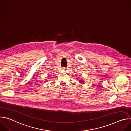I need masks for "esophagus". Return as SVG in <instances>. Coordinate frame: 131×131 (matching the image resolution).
Instances as JSON below:
<instances>
[{
    "label": "esophagus",
    "instance_id": "1",
    "mask_svg": "<svg viewBox=\"0 0 131 131\" xmlns=\"http://www.w3.org/2000/svg\"><path fill=\"white\" fill-rule=\"evenodd\" d=\"M62 70H64V71H65V70H66V68H65V67H63V68H62Z\"/></svg>",
    "mask_w": 131,
    "mask_h": 131
}]
</instances>
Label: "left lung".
Listing matches in <instances>:
<instances>
[{"label": "left lung", "mask_w": 131, "mask_h": 131, "mask_svg": "<svg viewBox=\"0 0 131 131\" xmlns=\"http://www.w3.org/2000/svg\"><path fill=\"white\" fill-rule=\"evenodd\" d=\"M79 82H80V83H82V82H83V80H80Z\"/></svg>", "instance_id": "1"}]
</instances>
